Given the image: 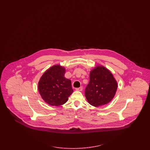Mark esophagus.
Listing matches in <instances>:
<instances>
[{
  "instance_id": "esophagus-1",
  "label": "esophagus",
  "mask_w": 150,
  "mask_h": 150,
  "mask_svg": "<svg viewBox=\"0 0 150 150\" xmlns=\"http://www.w3.org/2000/svg\"><path fill=\"white\" fill-rule=\"evenodd\" d=\"M82 90H83L82 87H79V88H76V90L77 91H82Z\"/></svg>"
}]
</instances>
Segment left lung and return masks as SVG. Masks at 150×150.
Listing matches in <instances>:
<instances>
[{"mask_svg": "<svg viewBox=\"0 0 150 150\" xmlns=\"http://www.w3.org/2000/svg\"><path fill=\"white\" fill-rule=\"evenodd\" d=\"M118 83L113 74L102 65H97L90 73V81L85 89V97L90 105L99 107L113 98Z\"/></svg>", "mask_w": 150, "mask_h": 150, "instance_id": "left-lung-1", "label": "left lung"}]
</instances>
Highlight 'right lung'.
<instances>
[{"instance_id": "right-lung-1", "label": "right lung", "mask_w": 150, "mask_h": 150, "mask_svg": "<svg viewBox=\"0 0 150 150\" xmlns=\"http://www.w3.org/2000/svg\"><path fill=\"white\" fill-rule=\"evenodd\" d=\"M65 68L55 65L45 71L38 83L41 97L47 104L59 106L65 103L73 92L71 82L64 77Z\"/></svg>"}]
</instances>
